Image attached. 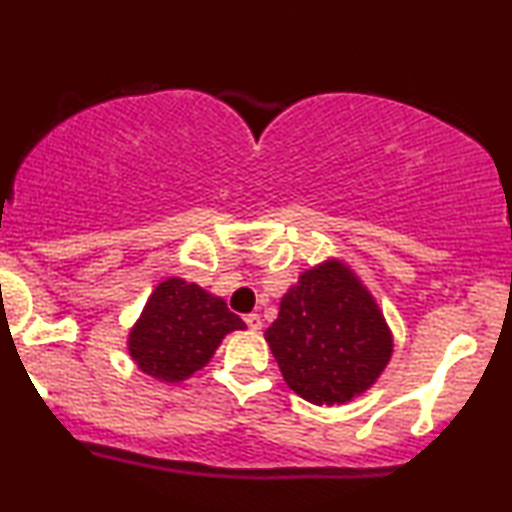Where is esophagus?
<instances>
[{"label":"esophagus","instance_id":"obj_1","mask_svg":"<svg viewBox=\"0 0 512 512\" xmlns=\"http://www.w3.org/2000/svg\"><path fill=\"white\" fill-rule=\"evenodd\" d=\"M246 325L253 331H257V329H262V320H259L257 313H250V315H246Z\"/></svg>","mask_w":512,"mask_h":512}]
</instances>
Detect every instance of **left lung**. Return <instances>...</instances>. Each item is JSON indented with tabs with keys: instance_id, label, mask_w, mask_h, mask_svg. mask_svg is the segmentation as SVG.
Wrapping results in <instances>:
<instances>
[{
	"instance_id": "8db88e82",
	"label": "left lung",
	"mask_w": 512,
	"mask_h": 512,
	"mask_svg": "<svg viewBox=\"0 0 512 512\" xmlns=\"http://www.w3.org/2000/svg\"><path fill=\"white\" fill-rule=\"evenodd\" d=\"M264 338L285 383L315 406L369 390L394 345L369 290L336 259L301 273Z\"/></svg>"
}]
</instances>
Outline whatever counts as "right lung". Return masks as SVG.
Here are the masks:
<instances>
[{"label": "right lung", "instance_id": "right-lung-1", "mask_svg": "<svg viewBox=\"0 0 512 512\" xmlns=\"http://www.w3.org/2000/svg\"><path fill=\"white\" fill-rule=\"evenodd\" d=\"M234 329H246V322L220 297L183 278H169L155 287L129 331V355L160 383H181L208 364Z\"/></svg>", "mask_w": 512, "mask_h": 512}]
</instances>
